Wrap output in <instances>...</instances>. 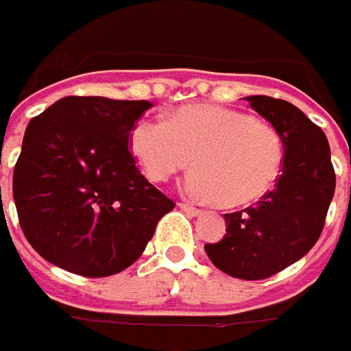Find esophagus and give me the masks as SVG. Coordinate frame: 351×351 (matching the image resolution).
Returning <instances> with one entry per match:
<instances>
[{
    "mask_svg": "<svg viewBox=\"0 0 351 351\" xmlns=\"http://www.w3.org/2000/svg\"><path fill=\"white\" fill-rule=\"evenodd\" d=\"M178 208H180L182 212L190 213V215H199V213H202V210H199V208H194V206L184 204V202H180V204H178Z\"/></svg>",
    "mask_w": 351,
    "mask_h": 351,
    "instance_id": "esophagus-1",
    "label": "esophagus"
}]
</instances>
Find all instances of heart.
<instances>
[{"label": "heart", "mask_w": 351, "mask_h": 351, "mask_svg": "<svg viewBox=\"0 0 351 351\" xmlns=\"http://www.w3.org/2000/svg\"><path fill=\"white\" fill-rule=\"evenodd\" d=\"M130 149L153 182H167L198 167L184 182L192 198L239 208L258 202L278 184L285 161L280 130L243 110L188 104L169 122L141 118L132 128Z\"/></svg>", "instance_id": "b5f03b06"}]
</instances>
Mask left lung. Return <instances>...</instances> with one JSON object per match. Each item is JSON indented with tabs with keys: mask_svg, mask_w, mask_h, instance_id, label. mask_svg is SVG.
<instances>
[{
	"mask_svg": "<svg viewBox=\"0 0 351 351\" xmlns=\"http://www.w3.org/2000/svg\"><path fill=\"white\" fill-rule=\"evenodd\" d=\"M247 101L280 130L284 169L272 192L256 206L225 213L227 235L206 245V252L227 276L266 280L315 247L334 196L336 175L324 132L297 106L266 95H252Z\"/></svg>",
	"mask_w": 351,
	"mask_h": 351,
	"instance_id": "8db88e82",
	"label": "left lung"
}]
</instances>
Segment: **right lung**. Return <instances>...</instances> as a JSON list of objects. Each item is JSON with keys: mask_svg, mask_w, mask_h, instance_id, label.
I'll use <instances>...</instances> for the list:
<instances>
[{"mask_svg": "<svg viewBox=\"0 0 351 351\" xmlns=\"http://www.w3.org/2000/svg\"><path fill=\"white\" fill-rule=\"evenodd\" d=\"M147 101L66 97L34 116L13 171L19 225L56 266L106 278L141 256L175 202L128 149Z\"/></svg>", "mask_w": 351, "mask_h": 351, "instance_id": "1", "label": "right lung"}]
</instances>
